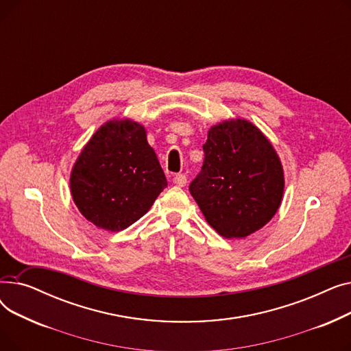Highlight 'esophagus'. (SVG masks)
<instances>
[{
    "mask_svg": "<svg viewBox=\"0 0 351 351\" xmlns=\"http://www.w3.org/2000/svg\"><path fill=\"white\" fill-rule=\"evenodd\" d=\"M186 180H188V178H186L185 173H178V175L173 176V183L176 186H180V188L186 185Z\"/></svg>",
    "mask_w": 351,
    "mask_h": 351,
    "instance_id": "esophagus-1",
    "label": "esophagus"
}]
</instances>
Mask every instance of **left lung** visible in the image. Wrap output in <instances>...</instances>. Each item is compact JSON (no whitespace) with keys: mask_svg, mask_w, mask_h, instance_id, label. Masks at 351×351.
<instances>
[{"mask_svg":"<svg viewBox=\"0 0 351 351\" xmlns=\"http://www.w3.org/2000/svg\"><path fill=\"white\" fill-rule=\"evenodd\" d=\"M204 152L189 192L208 223L229 239L263 228L278 212L285 188L271 143L254 125L236 119L210 128Z\"/></svg>","mask_w":351,"mask_h":351,"instance_id":"left-lung-1","label":"left lung"}]
</instances>
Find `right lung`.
Listing matches in <instances>:
<instances>
[{
    "label": "right lung",
    "mask_w": 351,
    "mask_h": 351,
    "mask_svg": "<svg viewBox=\"0 0 351 351\" xmlns=\"http://www.w3.org/2000/svg\"><path fill=\"white\" fill-rule=\"evenodd\" d=\"M166 186L145 128L129 119L101 126L71 173V193L80 212L110 232L135 223Z\"/></svg>",
    "instance_id": "add662e5"
}]
</instances>
